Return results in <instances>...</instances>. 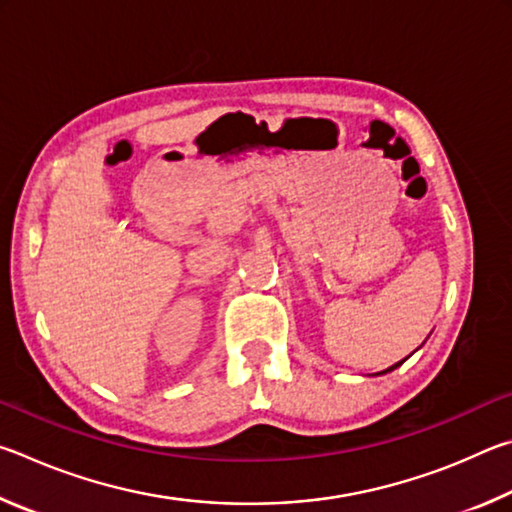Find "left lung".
I'll use <instances>...</instances> for the list:
<instances>
[{
	"label": "left lung",
	"mask_w": 512,
	"mask_h": 512,
	"mask_svg": "<svg viewBox=\"0 0 512 512\" xmlns=\"http://www.w3.org/2000/svg\"><path fill=\"white\" fill-rule=\"evenodd\" d=\"M397 366H402V361H400V363H395V366H391V368H386V370H381V372H377V375H386V372H391V370H395Z\"/></svg>",
	"instance_id": "1"
}]
</instances>
